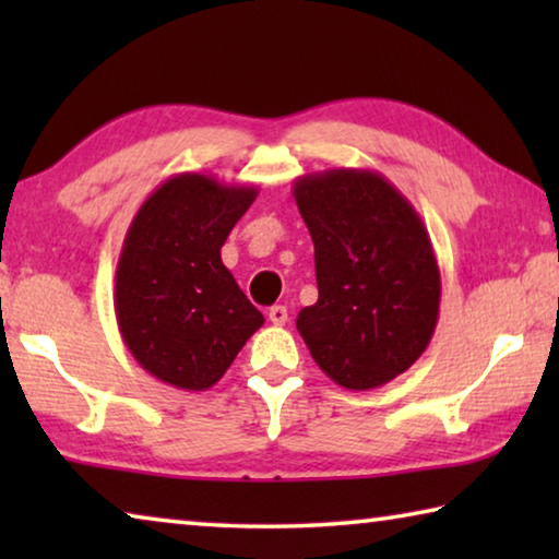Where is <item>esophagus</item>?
<instances>
[{"mask_svg":"<svg viewBox=\"0 0 559 559\" xmlns=\"http://www.w3.org/2000/svg\"><path fill=\"white\" fill-rule=\"evenodd\" d=\"M269 320L273 325H286L288 323V310L286 306H273L269 310Z\"/></svg>","mask_w":559,"mask_h":559,"instance_id":"1","label":"esophagus"}]
</instances>
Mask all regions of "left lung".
I'll list each match as a JSON object with an SVG mask.
<instances>
[{
	"mask_svg": "<svg viewBox=\"0 0 559 559\" xmlns=\"http://www.w3.org/2000/svg\"><path fill=\"white\" fill-rule=\"evenodd\" d=\"M316 246L318 302L296 320L310 355L347 390L409 370L437 330L441 273L427 226L372 169H325L293 182Z\"/></svg>",
	"mask_w": 559,
	"mask_h": 559,
	"instance_id": "left-lung-1",
	"label": "left lung"
}]
</instances>
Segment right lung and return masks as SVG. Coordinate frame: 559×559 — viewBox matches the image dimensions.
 Returning <instances> with one entry per match:
<instances>
[{"mask_svg": "<svg viewBox=\"0 0 559 559\" xmlns=\"http://www.w3.org/2000/svg\"><path fill=\"white\" fill-rule=\"evenodd\" d=\"M257 197L251 185L182 173L132 216L116 271V318L130 355L159 382L210 390L263 325L222 263L226 236Z\"/></svg>", "mask_w": 559, "mask_h": 559, "instance_id": "obj_1", "label": "right lung"}]
</instances>
